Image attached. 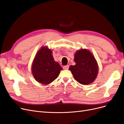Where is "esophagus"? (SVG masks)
<instances>
[{"label": "esophagus", "mask_w": 124, "mask_h": 124, "mask_svg": "<svg viewBox=\"0 0 124 124\" xmlns=\"http://www.w3.org/2000/svg\"><path fill=\"white\" fill-rule=\"evenodd\" d=\"M63 69H68V68H69V65H66V66H63Z\"/></svg>", "instance_id": "obj_1"}]
</instances>
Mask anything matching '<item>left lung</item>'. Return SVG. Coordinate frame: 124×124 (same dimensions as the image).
Listing matches in <instances>:
<instances>
[{"instance_id":"obj_1","label":"left lung","mask_w":124,"mask_h":124,"mask_svg":"<svg viewBox=\"0 0 124 124\" xmlns=\"http://www.w3.org/2000/svg\"><path fill=\"white\" fill-rule=\"evenodd\" d=\"M75 65H71L69 69L71 71L73 78L82 85L92 83L97 75L98 68L93 55L89 51L82 49L74 55Z\"/></svg>"}]
</instances>
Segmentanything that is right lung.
Listing matches in <instances>:
<instances>
[{"label": "right lung", "instance_id": "obj_1", "mask_svg": "<svg viewBox=\"0 0 124 124\" xmlns=\"http://www.w3.org/2000/svg\"><path fill=\"white\" fill-rule=\"evenodd\" d=\"M52 52L42 47L37 52L32 66V72L36 81L49 84L57 78L62 68L54 60Z\"/></svg>", "mask_w": 124, "mask_h": 124}]
</instances>
